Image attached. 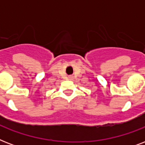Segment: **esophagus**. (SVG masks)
I'll return each mask as SVG.
<instances>
[{
	"label": "esophagus",
	"mask_w": 145,
	"mask_h": 145,
	"mask_svg": "<svg viewBox=\"0 0 145 145\" xmlns=\"http://www.w3.org/2000/svg\"><path fill=\"white\" fill-rule=\"evenodd\" d=\"M68 78H69V79H71V77L70 76V77H68Z\"/></svg>",
	"instance_id": "esophagus-1"
}]
</instances>
